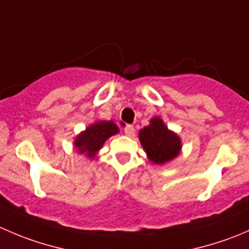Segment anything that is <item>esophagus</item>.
<instances>
[{
  "instance_id": "34e87169",
  "label": "esophagus",
  "mask_w": 249,
  "mask_h": 249,
  "mask_svg": "<svg viewBox=\"0 0 249 249\" xmlns=\"http://www.w3.org/2000/svg\"><path fill=\"white\" fill-rule=\"evenodd\" d=\"M124 132H125V135H126V136H129V137L134 136V135H135V127L132 126V125H129V124L125 125Z\"/></svg>"
}]
</instances>
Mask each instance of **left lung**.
Returning a JSON list of instances; mask_svg holds the SVG:
<instances>
[{
    "label": "left lung",
    "mask_w": 249,
    "mask_h": 249,
    "mask_svg": "<svg viewBox=\"0 0 249 249\" xmlns=\"http://www.w3.org/2000/svg\"><path fill=\"white\" fill-rule=\"evenodd\" d=\"M139 139L148 159L154 164L171 161L179 154L182 148L178 135L167 129L159 117L150 119V124L140 130Z\"/></svg>",
    "instance_id": "1"
}]
</instances>
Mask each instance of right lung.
Instances as JSON below:
<instances>
[{"instance_id":"1","label":"right lung","mask_w":249,"mask_h":249,"mask_svg":"<svg viewBox=\"0 0 249 249\" xmlns=\"http://www.w3.org/2000/svg\"><path fill=\"white\" fill-rule=\"evenodd\" d=\"M118 132L119 129L117 124L110 120H100L80 132L74 140V145L79 154H87V157L91 159L101 149L104 143Z\"/></svg>"}]
</instances>
